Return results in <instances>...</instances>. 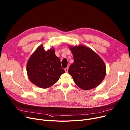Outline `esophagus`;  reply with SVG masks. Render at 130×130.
Listing matches in <instances>:
<instances>
[{
	"label": "esophagus",
	"mask_w": 130,
	"mask_h": 130,
	"mask_svg": "<svg viewBox=\"0 0 130 130\" xmlns=\"http://www.w3.org/2000/svg\"><path fill=\"white\" fill-rule=\"evenodd\" d=\"M68 70H69V67H66V68H65V72H68Z\"/></svg>",
	"instance_id": "1"
}]
</instances>
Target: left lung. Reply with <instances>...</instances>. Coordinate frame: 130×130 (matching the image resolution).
Returning <instances> with one entry per match:
<instances>
[{
	"label": "left lung",
	"mask_w": 130,
	"mask_h": 130,
	"mask_svg": "<svg viewBox=\"0 0 130 130\" xmlns=\"http://www.w3.org/2000/svg\"><path fill=\"white\" fill-rule=\"evenodd\" d=\"M70 48L74 61L70 65L69 73L74 82L84 90L100 85L106 74V67L103 60L87 47L80 45Z\"/></svg>",
	"instance_id": "1"
}]
</instances>
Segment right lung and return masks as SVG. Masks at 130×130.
Here are the masks:
<instances>
[{"label":"right lung","instance_id":"obj_1","mask_svg":"<svg viewBox=\"0 0 130 130\" xmlns=\"http://www.w3.org/2000/svg\"><path fill=\"white\" fill-rule=\"evenodd\" d=\"M27 72L33 84L45 88L55 84L65 71L61 69L60 59L55 55L54 50L45 51L40 45L27 62Z\"/></svg>","mask_w":130,"mask_h":130}]
</instances>
